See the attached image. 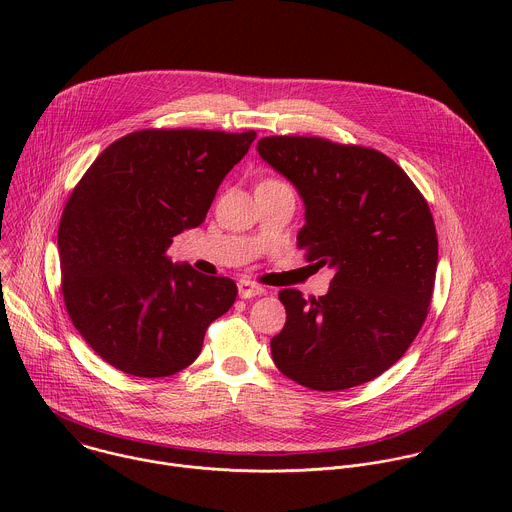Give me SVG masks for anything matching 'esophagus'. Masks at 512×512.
Masks as SVG:
<instances>
[{
	"label": "esophagus",
	"instance_id": "1",
	"mask_svg": "<svg viewBox=\"0 0 512 512\" xmlns=\"http://www.w3.org/2000/svg\"><path fill=\"white\" fill-rule=\"evenodd\" d=\"M265 294V287L253 283V281H239V296L243 300H251V298H257V296H263Z\"/></svg>",
	"mask_w": 512,
	"mask_h": 512
}]
</instances>
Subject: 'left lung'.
I'll use <instances>...</instances> for the list:
<instances>
[{
  "label": "left lung",
  "instance_id": "1",
  "mask_svg": "<svg viewBox=\"0 0 512 512\" xmlns=\"http://www.w3.org/2000/svg\"><path fill=\"white\" fill-rule=\"evenodd\" d=\"M259 156L306 204L298 247L334 269L326 296L281 289L285 326L271 338L275 367L314 391H342L383 375L421 330L437 269L433 216L385 154L322 137L273 135Z\"/></svg>",
  "mask_w": 512,
  "mask_h": 512
}]
</instances>
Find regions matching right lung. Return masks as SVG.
Segmentation results:
<instances>
[{"mask_svg":"<svg viewBox=\"0 0 512 512\" xmlns=\"http://www.w3.org/2000/svg\"><path fill=\"white\" fill-rule=\"evenodd\" d=\"M255 131L141 129L117 141L72 190L58 227L66 312L111 367L141 379L192 364L237 285L166 255L204 223Z\"/></svg>","mask_w":512,"mask_h":512,"instance_id":"obj_1","label":"right lung"}]
</instances>
